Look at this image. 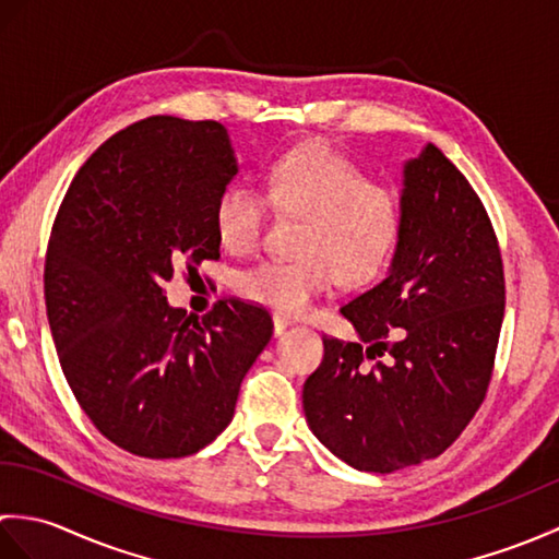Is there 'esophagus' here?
<instances>
[{
	"mask_svg": "<svg viewBox=\"0 0 559 559\" xmlns=\"http://www.w3.org/2000/svg\"><path fill=\"white\" fill-rule=\"evenodd\" d=\"M290 324H293V322H290L288 317H283V314H273V334H276V336H281L283 331H286Z\"/></svg>",
	"mask_w": 559,
	"mask_h": 559,
	"instance_id": "1",
	"label": "esophagus"
}]
</instances>
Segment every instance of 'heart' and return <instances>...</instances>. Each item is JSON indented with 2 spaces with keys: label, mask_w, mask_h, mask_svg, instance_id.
<instances>
[{
  "label": "heart",
  "mask_w": 559,
  "mask_h": 559,
  "mask_svg": "<svg viewBox=\"0 0 559 559\" xmlns=\"http://www.w3.org/2000/svg\"><path fill=\"white\" fill-rule=\"evenodd\" d=\"M269 206L300 218L298 254L264 259L242 271L237 288L247 300L283 314L307 310L336 278L343 286L372 281L401 235V201L389 187L367 182L358 165L326 144H302L269 165L264 194L230 185L213 209L221 245L249 254L269 221Z\"/></svg>",
  "instance_id": "1"
}]
</instances>
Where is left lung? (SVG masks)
<instances>
[{
	"instance_id": "left-lung-1",
	"label": "left lung",
	"mask_w": 559,
	"mask_h": 559,
	"mask_svg": "<svg viewBox=\"0 0 559 559\" xmlns=\"http://www.w3.org/2000/svg\"><path fill=\"white\" fill-rule=\"evenodd\" d=\"M358 341L324 336L302 408L331 454L367 473L435 459L488 394L504 271L480 197L435 144L403 165L386 276L341 307Z\"/></svg>"
}]
</instances>
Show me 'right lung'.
Wrapping results in <instances>:
<instances>
[{
	"instance_id": "obj_1",
	"label": "right lung",
	"mask_w": 559,
	"mask_h": 559,
	"mask_svg": "<svg viewBox=\"0 0 559 559\" xmlns=\"http://www.w3.org/2000/svg\"><path fill=\"white\" fill-rule=\"evenodd\" d=\"M237 170L221 122L156 115L105 141L57 211L45 305L59 365L96 430L129 454L211 444L271 341L264 307L225 298L199 319L163 293L177 266L221 257L213 209Z\"/></svg>"
}]
</instances>
